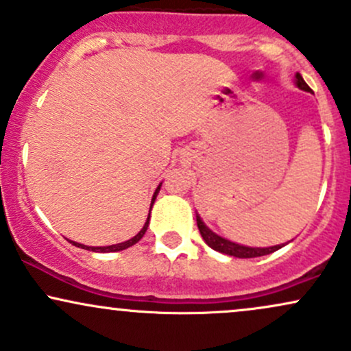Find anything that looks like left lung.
<instances>
[{
    "label": "left lung",
    "mask_w": 351,
    "mask_h": 351,
    "mask_svg": "<svg viewBox=\"0 0 351 351\" xmlns=\"http://www.w3.org/2000/svg\"><path fill=\"white\" fill-rule=\"evenodd\" d=\"M295 86L299 87L300 90L312 92V88L307 86V82H305L304 77H302L299 72L295 74ZM196 223H198V229L201 232V237H203L204 243H206L209 247L215 249V251H217V252L228 254V256L239 257V259H252V257L267 256V254L276 252L277 249L284 247V245H285V244H277V245H271V247H249V245L232 243V241L226 239V237H223V236L216 234V232H213L211 229H209L206 224L203 223V219H201L198 213H196Z\"/></svg>",
    "instance_id": "8db88e82"
}]
</instances>
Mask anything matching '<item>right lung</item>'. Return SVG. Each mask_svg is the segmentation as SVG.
Here are the masks:
<instances>
[{
	"label": "right lung",
	"mask_w": 351,
	"mask_h": 351,
	"mask_svg": "<svg viewBox=\"0 0 351 351\" xmlns=\"http://www.w3.org/2000/svg\"><path fill=\"white\" fill-rule=\"evenodd\" d=\"M160 188H162V183L158 184V188L155 189V193H153V198H152V204H150V211H152V206H153V203H155V199H156V196H158V193H160ZM148 224H150V213H148V217H147V223L143 224V228L140 229L138 231V234H135L134 237H132V239H128V241H125V243H119V244H112V245H99V247H94V245H86V244H79V243H75V241H71L72 244L75 245V247H80V249H87V251H94V252H117V251H123V249H128V247H132V245L134 244H136L138 243L140 239H142L143 237V234L145 232H147V229H148Z\"/></svg>",
	"instance_id": "1"
}]
</instances>
